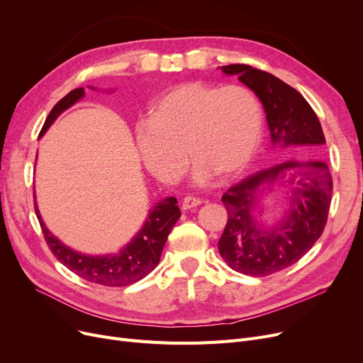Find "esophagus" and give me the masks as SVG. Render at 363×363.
I'll list each match as a JSON object with an SVG mask.
<instances>
[{"label": "esophagus", "instance_id": "1", "mask_svg": "<svg viewBox=\"0 0 363 363\" xmlns=\"http://www.w3.org/2000/svg\"><path fill=\"white\" fill-rule=\"evenodd\" d=\"M201 203H202V201L199 198L186 196L182 202V206H183V210H194V208H196V206H199Z\"/></svg>", "mask_w": 363, "mask_h": 363}]
</instances>
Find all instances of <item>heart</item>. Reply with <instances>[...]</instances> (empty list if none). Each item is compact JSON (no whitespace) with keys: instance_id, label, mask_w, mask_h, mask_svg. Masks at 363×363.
Instances as JSON below:
<instances>
[{"instance_id":"b5f03b06","label":"heart","mask_w":363,"mask_h":363,"mask_svg":"<svg viewBox=\"0 0 363 363\" xmlns=\"http://www.w3.org/2000/svg\"><path fill=\"white\" fill-rule=\"evenodd\" d=\"M263 135V109L242 85L184 82L167 90L150 108V121L135 127L140 160L152 176L172 183L195 161L192 182L208 184L216 172L233 176L254 158Z\"/></svg>"}]
</instances>
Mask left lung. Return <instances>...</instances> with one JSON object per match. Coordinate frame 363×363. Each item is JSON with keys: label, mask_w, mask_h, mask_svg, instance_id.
<instances>
[{"label": "left lung", "mask_w": 363, "mask_h": 363, "mask_svg": "<svg viewBox=\"0 0 363 363\" xmlns=\"http://www.w3.org/2000/svg\"><path fill=\"white\" fill-rule=\"evenodd\" d=\"M220 69L236 75L262 101L273 149H322L325 135L319 119L296 89L248 65ZM278 190L286 191L287 206L281 218L267 223L261 218L267 211L264 202ZM331 195V172L318 160L285 161L232 186L221 198L229 214L218 240L223 260L250 276H267L297 263L320 238Z\"/></svg>", "instance_id": "left-lung-1"}]
</instances>
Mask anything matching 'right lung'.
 Instances as JSON below:
<instances>
[{
    "mask_svg": "<svg viewBox=\"0 0 363 363\" xmlns=\"http://www.w3.org/2000/svg\"><path fill=\"white\" fill-rule=\"evenodd\" d=\"M89 89L97 90L94 87ZM105 93H113V90H105ZM84 96L85 89L81 87L69 91L60 101H57V105L51 109L45 119L40 133V139L66 109L72 108L75 103L84 99ZM33 198H35V213L40 220L44 238L57 260L69 270L78 274L79 278L106 286L131 285L143 279L146 274L157 267L167 238L182 216L177 199L174 196H167L152 206L142 228L137 230V233L124 247L119 248V251L93 255L72 250L51 233L40 214L35 192H33Z\"/></svg>",
    "mask_w": 363,
    "mask_h": 363,
    "instance_id": "right-lung-1",
    "label": "right lung"
}]
</instances>
